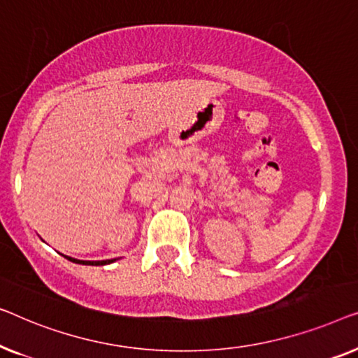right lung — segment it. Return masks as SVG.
I'll return each instance as SVG.
<instances>
[{"mask_svg": "<svg viewBox=\"0 0 358 358\" xmlns=\"http://www.w3.org/2000/svg\"><path fill=\"white\" fill-rule=\"evenodd\" d=\"M68 258V256H66ZM69 261H73V263H79V264H87V266H103V264H110L113 263L115 259H107V261H79V259H74V258H68Z\"/></svg>", "mask_w": 358, "mask_h": 358, "instance_id": "obj_1", "label": "right lung"}]
</instances>
